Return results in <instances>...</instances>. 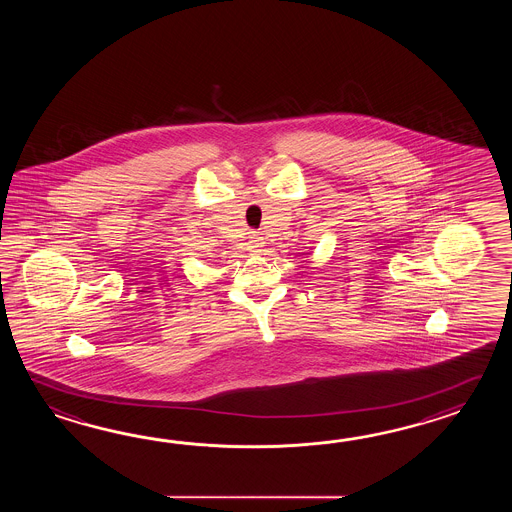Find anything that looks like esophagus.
Instances as JSON below:
<instances>
[{
  "instance_id": "esophagus-1",
  "label": "esophagus",
  "mask_w": 512,
  "mask_h": 512,
  "mask_svg": "<svg viewBox=\"0 0 512 512\" xmlns=\"http://www.w3.org/2000/svg\"><path fill=\"white\" fill-rule=\"evenodd\" d=\"M260 247V238H256V234H252L251 232V236H249V251L258 252V249H260Z\"/></svg>"
}]
</instances>
